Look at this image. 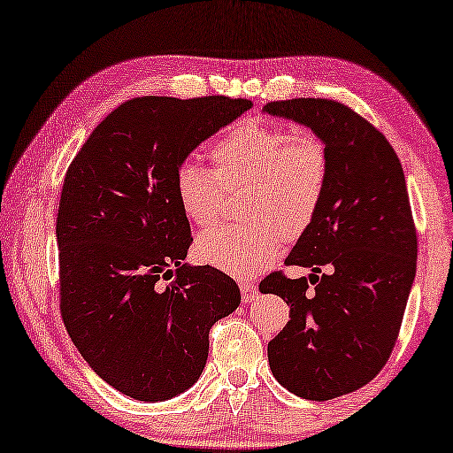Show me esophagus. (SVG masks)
<instances>
[{
	"label": "esophagus",
	"mask_w": 453,
	"mask_h": 453,
	"mask_svg": "<svg viewBox=\"0 0 453 453\" xmlns=\"http://www.w3.org/2000/svg\"><path fill=\"white\" fill-rule=\"evenodd\" d=\"M240 291H242V299H244V303L254 301L256 296H258V288H256L254 282H250V280H240Z\"/></svg>",
	"instance_id": "esophagus-1"
}]
</instances>
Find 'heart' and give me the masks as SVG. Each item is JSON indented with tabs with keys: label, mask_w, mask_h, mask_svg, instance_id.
Masks as SVG:
<instances>
[{
	"label": "heart",
	"mask_w": 453,
	"mask_h": 453,
	"mask_svg": "<svg viewBox=\"0 0 453 453\" xmlns=\"http://www.w3.org/2000/svg\"><path fill=\"white\" fill-rule=\"evenodd\" d=\"M213 171L180 160L173 193L180 213L195 226L219 219L221 187L246 183L242 213L248 221L201 234L195 256L201 265L250 279L266 270L287 240L313 224L329 179L326 142L311 130L288 132L273 124H238L213 142Z\"/></svg>",
	"instance_id": "b5f03b06"
}]
</instances>
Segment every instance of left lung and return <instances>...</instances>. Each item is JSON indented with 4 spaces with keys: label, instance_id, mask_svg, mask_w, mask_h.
<instances>
[{
    "label": "left lung",
    "instance_id": "8db88e82",
    "mask_svg": "<svg viewBox=\"0 0 453 453\" xmlns=\"http://www.w3.org/2000/svg\"><path fill=\"white\" fill-rule=\"evenodd\" d=\"M265 111L311 127L329 152L319 211L285 260L315 274L260 282V293L291 305V321L268 343L274 378L303 399L329 401L372 380L399 337L417 270L407 183L388 140L348 105L301 97ZM323 265L330 273L319 280Z\"/></svg>",
    "mask_w": 453,
    "mask_h": 453
}]
</instances>
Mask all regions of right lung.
Instances as JSON below:
<instances>
[{
    "label": "right lung",
    "mask_w": 453,
    "mask_h": 453,
    "mask_svg": "<svg viewBox=\"0 0 453 453\" xmlns=\"http://www.w3.org/2000/svg\"><path fill=\"white\" fill-rule=\"evenodd\" d=\"M252 101L146 96L91 132L65 174L57 215L60 313L99 378L136 401H166L201 376L209 329L240 305L232 276L188 266L191 226L173 177Z\"/></svg>",
    "instance_id": "obj_1"
}]
</instances>
